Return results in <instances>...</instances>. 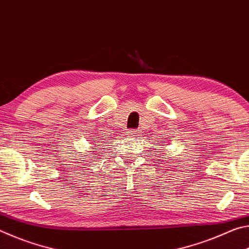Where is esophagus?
Segmentation results:
<instances>
[{"label":"esophagus","instance_id":"esophagus-1","mask_svg":"<svg viewBox=\"0 0 249 249\" xmlns=\"http://www.w3.org/2000/svg\"><path fill=\"white\" fill-rule=\"evenodd\" d=\"M127 136L128 137H133V138H136L140 136V130H136V129H129L127 132Z\"/></svg>","mask_w":249,"mask_h":249}]
</instances>
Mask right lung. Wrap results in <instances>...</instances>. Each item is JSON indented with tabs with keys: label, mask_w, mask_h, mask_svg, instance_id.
Listing matches in <instances>:
<instances>
[{
	"label": "right lung",
	"mask_w": 249,
	"mask_h": 249,
	"mask_svg": "<svg viewBox=\"0 0 249 249\" xmlns=\"http://www.w3.org/2000/svg\"><path fill=\"white\" fill-rule=\"evenodd\" d=\"M94 140H96V138H92V141H94Z\"/></svg>",
	"instance_id": "obj_1"
}]
</instances>
